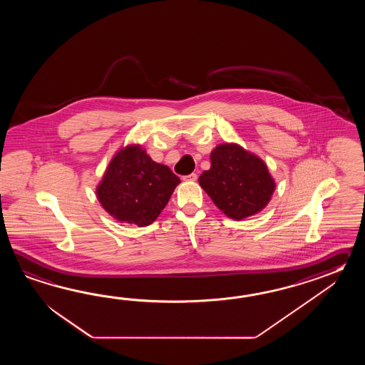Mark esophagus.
Segmentation results:
<instances>
[{
	"mask_svg": "<svg viewBox=\"0 0 365 365\" xmlns=\"http://www.w3.org/2000/svg\"><path fill=\"white\" fill-rule=\"evenodd\" d=\"M182 180H184V181H195V180H197V175H195V173H190V175H186V176H184V178H182Z\"/></svg>",
	"mask_w": 365,
	"mask_h": 365,
	"instance_id": "34e87169",
	"label": "esophagus"
}]
</instances>
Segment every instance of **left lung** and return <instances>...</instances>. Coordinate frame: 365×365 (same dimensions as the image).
<instances>
[{
  "instance_id": "left-lung-1",
  "label": "left lung",
  "mask_w": 365,
  "mask_h": 365,
  "mask_svg": "<svg viewBox=\"0 0 365 365\" xmlns=\"http://www.w3.org/2000/svg\"><path fill=\"white\" fill-rule=\"evenodd\" d=\"M210 160L198 181L227 217L241 220L267 206L275 181L261 158L237 143H223L211 151Z\"/></svg>"
}]
</instances>
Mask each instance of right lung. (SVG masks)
<instances>
[{
	"label": "right lung",
	"mask_w": 365,
	"mask_h": 365,
	"mask_svg": "<svg viewBox=\"0 0 365 365\" xmlns=\"http://www.w3.org/2000/svg\"><path fill=\"white\" fill-rule=\"evenodd\" d=\"M180 179L156 163L140 145L117 151L96 187L101 207L120 223L151 225L170 201Z\"/></svg>",
	"instance_id": "right-lung-1"
}]
</instances>
